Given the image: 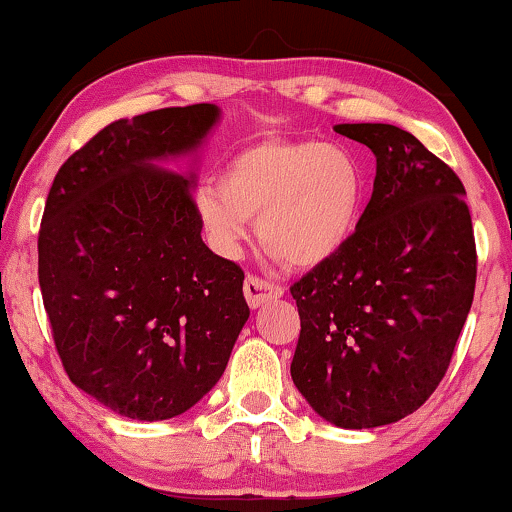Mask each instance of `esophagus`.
<instances>
[{"instance_id": "1", "label": "esophagus", "mask_w": 512, "mask_h": 512, "mask_svg": "<svg viewBox=\"0 0 512 512\" xmlns=\"http://www.w3.org/2000/svg\"><path fill=\"white\" fill-rule=\"evenodd\" d=\"M282 296H284L282 286L265 282L261 277L249 275L247 282H244V298H247L251 310H256V307H261L265 303H270V300H277Z\"/></svg>"}]
</instances>
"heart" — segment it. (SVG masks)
Listing matches in <instances>:
<instances>
[{
    "mask_svg": "<svg viewBox=\"0 0 512 512\" xmlns=\"http://www.w3.org/2000/svg\"><path fill=\"white\" fill-rule=\"evenodd\" d=\"M368 205V174L345 146L321 139H261L237 149L219 184H202L195 214L221 254H235L256 219L261 247L310 272L345 254Z\"/></svg>",
    "mask_w": 512,
    "mask_h": 512,
    "instance_id": "1",
    "label": "heart"
}]
</instances>
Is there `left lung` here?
I'll return each instance as SVG.
<instances>
[{
    "mask_svg": "<svg viewBox=\"0 0 512 512\" xmlns=\"http://www.w3.org/2000/svg\"><path fill=\"white\" fill-rule=\"evenodd\" d=\"M333 130L375 153V184L352 247L291 286V377L326 422L373 429L412 415L445 377L478 256L464 184L415 135L387 123Z\"/></svg>",
    "mask_w": 512,
    "mask_h": 512,
    "instance_id": "8db88e82",
    "label": "left lung"
}]
</instances>
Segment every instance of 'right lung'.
Instances as JSON below:
<instances>
[{"label": "right lung", "mask_w": 512, "mask_h": 512, "mask_svg": "<svg viewBox=\"0 0 512 512\" xmlns=\"http://www.w3.org/2000/svg\"><path fill=\"white\" fill-rule=\"evenodd\" d=\"M216 104L107 125L55 174L39 230V286L55 349L104 408L160 422L193 408L249 319L240 265L202 242L193 156Z\"/></svg>", "instance_id": "1"}]
</instances>
